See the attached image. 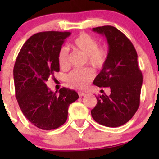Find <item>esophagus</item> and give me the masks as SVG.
Returning <instances> with one entry per match:
<instances>
[{
  "instance_id": "esophagus-1",
  "label": "esophagus",
  "mask_w": 159,
  "mask_h": 159,
  "mask_svg": "<svg viewBox=\"0 0 159 159\" xmlns=\"http://www.w3.org/2000/svg\"><path fill=\"white\" fill-rule=\"evenodd\" d=\"M78 95H79V97H82V96L85 95V93L81 92V91H79V92H78Z\"/></svg>"
}]
</instances>
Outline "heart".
<instances>
[{"label": "heart", "mask_w": 159, "mask_h": 159, "mask_svg": "<svg viewBox=\"0 0 159 159\" xmlns=\"http://www.w3.org/2000/svg\"><path fill=\"white\" fill-rule=\"evenodd\" d=\"M72 47L82 51L86 54L87 61L95 68H101L106 63L108 50L105 47H98L97 40L86 33H81L74 40ZM59 66L65 68L68 66V51L66 47H62L57 54ZM94 71L85 68L75 69L66 77V81L78 89H84L94 78Z\"/></svg>", "instance_id": "heart-1"}]
</instances>
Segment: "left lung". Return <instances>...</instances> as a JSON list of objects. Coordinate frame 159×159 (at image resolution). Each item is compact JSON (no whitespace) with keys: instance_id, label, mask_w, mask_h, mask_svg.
Masks as SVG:
<instances>
[{"instance_id":"left-lung-1","label":"left lung","mask_w":159,"mask_h":159,"mask_svg":"<svg viewBox=\"0 0 159 159\" xmlns=\"http://www.w3.org/2000/svg\"><path fill=\"white\" fill-rule=\"evenodd\" d=\"M105 35L108 44L106 63L94 81L100 88L108 87L110 95L97 97L91 114L96 122L107 127L123 125L133 117L140 104L142 74L138 65V54L131 41L112 26L94 28Z\"/></svg>"}]
</instances>
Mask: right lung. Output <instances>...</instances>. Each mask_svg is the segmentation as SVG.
<instances>
[{"instance_id":"obj_1","label":"right lung","mask_w":159,"mask_h":159,"mask_svg":"<svg viewBox=\"0 0 159 159\" xmlns=\"http://www.w3.org/2000/svg\"><path fill=\"white\" fill-rule=\"evenodd\" d=\"M70 32L44 31L32 35L24 44L14 67L15 95L27 119L38 129H55L68 118V107L78 98L74 90L62 88L59 94L45 81L58 72L57 54Z\"/></svg>"}]
</instances>
